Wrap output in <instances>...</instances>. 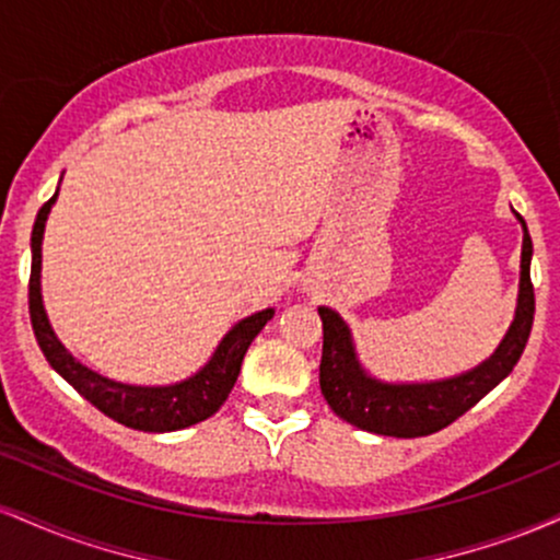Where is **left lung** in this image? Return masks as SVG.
I'll return each instance as SVG.
<instances>
[{"label": "left lung", "mask_w": 560, "mask_h": 560, "mask_svg": "<svg viewBox=\"0 0 560 560\" xmlns=\"http://www.w3.org/2000/svg\"><path fill=\"white\" fill-rule=\"evenodd\" d=\"M516 213V210H513ZM522 223V276H518V300L503 342L487 361L474 365L458 376L436 382L395 384L371 376L358 361L350 326L331 307L320 305L324 320V355H320V392L339 419L371 434L384 436H427L445 429L468 408H474L487 392L498 387L522 358L535 320V289H532V236Z\"/></svg>", "instance_id": "left-lung-1"}]
</instances>
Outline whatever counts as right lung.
<instances>
[{
  "instance_id": "right-lung-1",
  "label": "right lung",
  "mask_w": 560,
  "mask_h": 560,
  "mask_svg": "<svg viewBox=\"0 0 560 560\" xmlns=\"http://www.w3.org/2000/svg\"><path fill=\"white\" fill-rule=\"evenodd\" d=\"M60 191V186H57ZM55 197L42 205L38 210L34 231H31V281H28V311L31 326H34L36 342L42 347L44 358L49 365L60 374L66 382L86 397L96 410L110 416L113 421L124 423L128 429H139V432H178V429L195 427V423L210 419L223 402H226L229 392L234 389L236 376H240L244 352L258 337L262 326L273 318V307L253 313V316L242 318L223 334L218 342L215 352L210 361L176 384H160V387H141V384L115 382L96 374L94 369L83 365L73 352L57 339V334L49 324L47 311H44L42 300V240L44 226H47L49 210H52Z\"/></svg>"
}]
</instances>
